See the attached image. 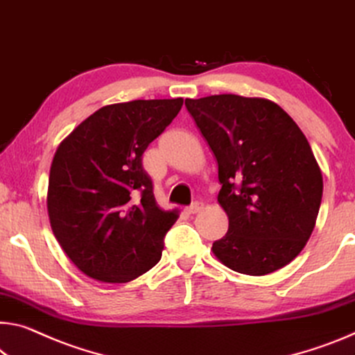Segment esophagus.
<instances>
[{"label":"esophagus","mask_w":355,"mask_h":355,"mask_svg":"<svg viewBox=\"0 0 355 355\" xmlns=\"http://www.w3.org/2000/svg\"><path fill=\"white\" fill-rule=\"evenodd\" d=\"M202 208H204V204H200V202H196V204L189 205L187 208V213H188V215H196V213H199Z\"/></svg>","instance_id":"obj_1"}]
</instances>
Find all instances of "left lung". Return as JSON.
Listing matches in <instances>:
<instances>
[{"label": "left lung", "instance_id": "left-lung-1", "mask_svg": "<svg viewBox=\"0 0 355 355\" xmlns=\"http://www.w3.org/2000/svg\"><path fill=\"white\" fill-rule=\"evenodd\" d=\"M218 161L229 230L213 243L234 272L262 277L305 248L322 199V172L305 134L273 101L239 94L187 99Z\"/></svg>", "mask_w": 355, "mask_h": 355}]
</instances>
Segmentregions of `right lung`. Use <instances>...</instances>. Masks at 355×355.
Listing matches in <instances>:
<instances>
[{"label":"right lung","mask_w":355,"mask_h":355,"mask_svg":"<svg viewBox=\"0 0 355 355\" xmlns=\"http://www.w3.org/2000/svg\"><path fill=\"white\" fill-rule=\"evenodd\" d=\"M182 105V98L104 105L56 148L47 191L50 226L87 277L128 283L159 262L178 210L157 205L142 155Z\"/></svg>","instance_id":"right-lung-1"}]
</instances>
